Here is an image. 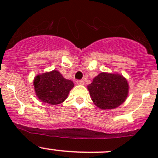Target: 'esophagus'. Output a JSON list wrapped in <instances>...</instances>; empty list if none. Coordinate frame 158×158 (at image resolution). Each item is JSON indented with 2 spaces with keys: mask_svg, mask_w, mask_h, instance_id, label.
<instances>
[{
  "mask_svg": "<svg viewBox=\"0 0 158 158\" xmlns=\"http://www.w3.org/2000/svg\"><path fill=\"white\" fill-rule=\"evenodd\" d=\"M76 83H77L78 85H83L84 81L83 80H77L76 81Z\"/></svg>",
  "mask_w": 158,
  "mask_h": 158,
  "instance_id": "esophagus-1",
  "label": "esophagus"
}]
</instances>
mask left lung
Wrapping results in <instances>:
<instances>
[{
    "label": "left lung",
    "mask_w": 158,
    "mask_h": 158,
    "mask_svg": "<svg viewBox=\"0 0 158 158\" xmlns=\"http://www.w3.org/2000/svg\"><path fill=\"white\" fill-rule=\"evenodd\" d=\"M91 98L101 109H112L125 101L128 94V83L123 76L101 73L88 85Z\"/></svg>",
    "instance_id": "8db88e82"
}]
</instances>
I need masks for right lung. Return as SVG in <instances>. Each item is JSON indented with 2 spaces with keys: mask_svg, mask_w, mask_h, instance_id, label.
<instances>
[{
  "mask_svg": "<svg viewBox=\"0 0 158 158\" xmlns=\"http://www.w3.org/2000/svg\"><path fill=\"white\" fill-rule=\"evenodd\" d=\"M35 92L40 101L49 105L63 102L74 87L73 81L66 79L57 70L37 75L33 80Z\"/></svg>",
  "mask_w": 158,
  "mask_h": 158,
  "instance_id": "obj_1",
  "label": "right lung"
}]
</instances>
